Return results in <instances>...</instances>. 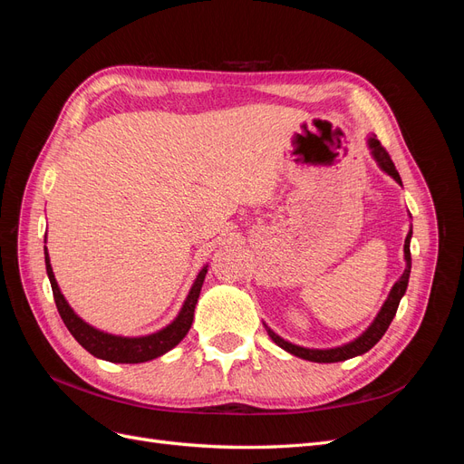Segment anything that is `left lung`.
<instances>
[{
	"instance_id": "1",
	"label": "left lung",
	"mask_w": 464,
	"mask_h": 464,
	"mask_svg": "<svg viewBox=\"0 0 464 464\" xmlns=\"http://www.w3.org/2000/svg\"><path fill=\"white\" fill-rule=\"evenodd\" d=\"M366 143H368L372 159L377 162V166L382 168V170H383L387 176H391L392 179H395L399 186H402V181H401V176H399V172H397L395 164H392V160H391V157L387 154V150L382 147V143L377 141L373 133L368 135ZM409 218H412L411 213H409ZM411 240H412V224H411L409 234H406L404 247H402V249H404V271H402V275L397 278V283L392 285L387 300L383 302L382 310L377 312V315H375L373 321L370 323V327H368L366 331H362V334H358L354 341L344 343V344H341V346H333V348H307V346L294 344V343L283 339V336L276 334L269 325H266V323H263L265 329H266V334L271 336L275 344H278L280 348L286 350V353H290L292 356H298V358H302V360H307V362L333 363V362H344V360H348V358L366 354L368 350H372V348L379 343V339H382V336L385 334V331L389 329L392 317H395V314H397V307H399V304H401V300H402V296H404L406 286H409L411 266H412V259H411Z\"/></svg>"
}]
</instances>
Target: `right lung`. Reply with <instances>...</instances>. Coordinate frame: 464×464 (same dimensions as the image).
Masks as SVG:
<instances>
[{
    "mask_svg": "<svg viewBox=\"0 0 464 464\" xmlns=\"http://www.w3.org/2000/svg\"><path fill=\"white\" fill-rule=\"evenodd\" d=\"M44 261H46V273L52 285L53 292V300L55 305H58V312L65 323V327L69 329L75 336V341L91 353L92 356L106 360V362H114V363H141L159 358L181 343V339L188 334L191 323H193V312H195V304L199 300L203 280L207 275L208 265H205L199 271L198 278L193 280V285L188 292V296L181 304V310L178 315L168 323L166 327L159 329L157 333L150 334H141V336H121V334H111L106 331H101L92 327L91 323H87L82 317L75 314V310L60 290L58 280L53 276L52 271V263L48 256V247H44Z\"/></svg>",
    "mask_w": 464,
    "mask_h": 464,
    "instance_id": "1",
    "label": "right lung"
}]
</instances>
